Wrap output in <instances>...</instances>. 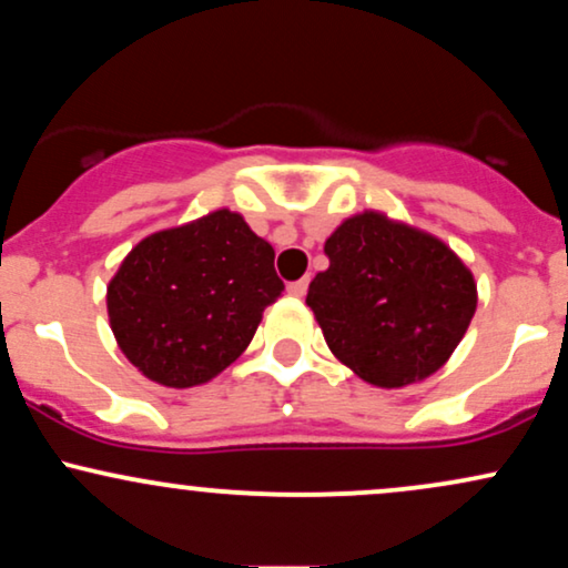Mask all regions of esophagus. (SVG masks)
Segmentation results:
<instances>
[{"mask_svg":"<svg viewBox=\"0 0 568 568\" xmlns=\"http://www.w3.org/2000/svg\"><path fill=\"white\" fill-rule=\"evenodd\" d=\"M306 285H310V280H306V277L296 280V283H291V285H288V293H291V296H298V298H302L304 293H306Z\"/></svg>","mask_w":568,"mask_h":568,"instance_id":"esophagus-1","label":"esophagus"}]
</instances>
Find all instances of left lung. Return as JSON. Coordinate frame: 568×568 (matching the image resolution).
<instances>
[{"label":"left lung","mask_w":568,"mask_h":568,"mask_svg":"<svg viewBox=\"0 0 568 568\" xmlns=\"http://www.w3.org/2000/svg\"><path fill=\"white\" fill-rule=\"evenodd\" d=\"M306 306L336 361L363 382L400 389L440 371L470 328L478 285L443 243L382 211L344 219L323 245Z\"/></svg>","instance_id":"obj_1"}]
</instances>
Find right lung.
<instances>
[{
  "instance_id": "1",
  "label": "right lung",
  "mask_w": 568,
  "mask_h": 568,
  "mask_svg": "<svg viewBox=\"0 0 568 568\" xmlns=\"http://www.w3.org/2000/svg\"><path fill=\"white\" fill-rule=\"evenodd\" d=\"M285 291L275 251L230 207L146 234L106 285L116 347L146 379L186 389L243 355Z\"/></svg>"
}]
</instances>
